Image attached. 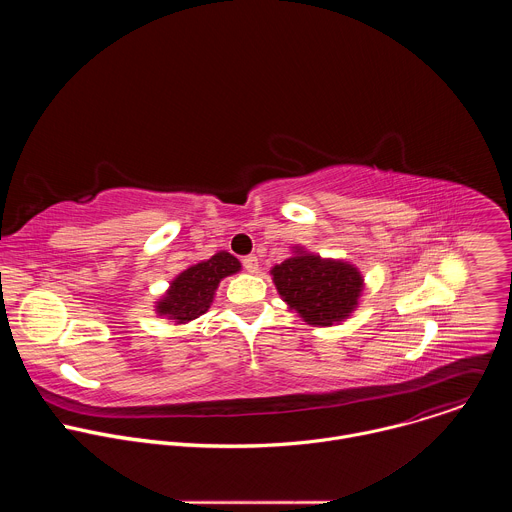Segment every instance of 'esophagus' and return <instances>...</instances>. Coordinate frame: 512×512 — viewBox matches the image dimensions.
Returning <instances> with one entry per match:
<instances>
[{
  "label": "esophagus",
  "instance_id": "34e87169",
  "mask_svg": "<svg viewBox=\"0 0 512 512\" xmlns=\"http://www.w3.org/2000/svg\"><path fill=\"white\" fill-rule=\"evenodd\" d=\"M243 267L249 271V273H257L259 271V259L255 255H247L243 259Z\"/></svg>",
  "mask_w": 512,
  "mask_h": 512
}]
</instances>
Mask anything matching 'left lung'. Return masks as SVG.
Returning <instances> with one entry per match:
<instances>
[{
    "label": "left lung",
    "mask_w": 512,
    "mask_h": 512,
    "mask_svg": "<svg viewBox=\"0 0 512 512\" xmlns=\"http://www.w3.org/2000/svg\"><path fill=\"white\" fill-rule=\"evenodd\" d=\"M271 269L281 300L306 324L334 326L356 308L364 279L358 267L342 259H322L304 247Z\"/></svg>",
    "instance_id": "1"
}]
</instances>
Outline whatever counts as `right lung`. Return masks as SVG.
<instances>
[{
  "mask_svg": "<svg viewBox=\"0 0 512 512\" xmlns=\"http://www.w3.org/2000/svg\"><path fill=\"white\" fill-rule=\"evenodd\" d=\"M237 271H241V263L227 251H218L210 259L186 267L156 302V314L174 324H188L200 318L208 312L221 279Z\"/></svg>",
  "mask_w": 512,
  "mask_h": 512,
  "instance_id": "right-lung-1",
  "label": "right lung"
}]
</instances>
